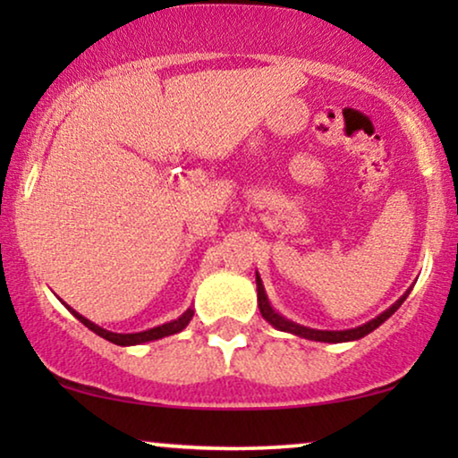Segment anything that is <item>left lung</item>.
<instances>
[{
	"label": "left lung",
	"mask_w": 458,
	"mask_h": 458,
	"mask_svg": "<svg viewBox=\"0 0 458 458\" xmlns=\"http://www.w3.org/2000/svg\"><path fill=\"white\" fill-rule=\"evenodd\" d=\"M256 290H259V309H260V315L267 318L268 323L273 325V327H277L281 331H290V334H296V335H302L306 340H317V342H350V340H359V337H365L367 334H371L373 329H377L381 323L386 321V318H390L394 312L400 309V304L404 302L406 296H409V292L404 293L403 298L398 300L396 304H392L390 309L386 312H381L377 318H373V321H369L365 325H360V327L356 329H346V331H318V329H309V327H302V325H296L292 321H287L281 315H277L271 309V304H268L267 300V293H265V287H262V281L259 275H256Z\"/></svg>",
	"instance_id": "obj_1"
}]
</instances>
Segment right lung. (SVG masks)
Wrapping results in <instances>:
<instances>
[{
	"label": "right lung",
	"mask_w": 458,
	"mask_h": 458,
	"mask_svg": "<svg viewBox=\"0 0 458 458\" xmlns=\"http://www.w3.org/2000/svg\"><path fill=\"white\" fill-rule=\"evenodd\" d=\"M68 310L72 312L74 317L79 318L81 323L85 325V327H89L93 334L102 335L104 340H108L112 344H118V346H135V344H143V342H152V340H160V337H166V335H173V334H179L181 329L187 327V323L191 321L193 317V310L190 309L187 312H183L177 321H171L166 325H160V327H154V329H148V331H141V334H112V331H106L99 327V325L87 321L85 317H81L77 310H72L71 306H68Z\"/></svg>",
	"instance_id": "right-lung-1"
}]
</instances>
